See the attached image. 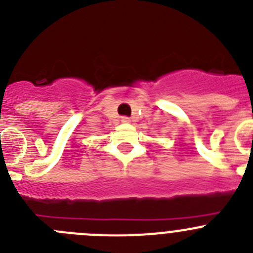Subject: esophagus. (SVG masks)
Instances as JSON below:
<instances>
[{
    "mask_svg": "<svg viewBox=\"0 0 253 253\" xmlns=\"http://www.w3.org/2000/svg\"><path fill=\"white\" fill-rule=\"evenodd\" d=\"M121 121H122V122H125V124H127V122H129V121H131V120H129L128 117H122Z\"/></svg>",
    "mask_w": 253,
    "mask_h": 253,
    "instance_id": "obj_1",
    "label": "esophagus"
}]
</instances>
